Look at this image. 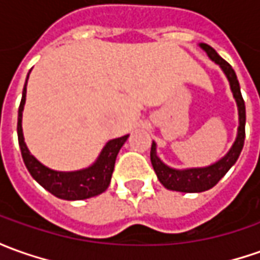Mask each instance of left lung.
Returning a JSON list of instances; mask_svg holds the SVG:
<instances>
[{"mask_svg": "<svg viewBox=\"0 0 260 260\" xmlns=\"http://www.w3.org/2000/svg\"><path fill=\"white\" fill-rule=\"evenodd\" d=\"M200 46L207 52L210 59H213L215 63L221 66L225 76L229 78V82H230L232 91H233V95H235L236 103H237V107H239V133H237V139H236L233 147L230 149V152L221 160H218L214 165L207 166V168H198V169L178 171V169H172V168L166 166L156 156V145L152 143L150 162H152V166H153L156 175H157V179L168 189L181 191V192H203V191L213 188L227 174V171L235 165L236 160L239 159L242 149H243V145H245L246 108L235 69L232 68V65L229 62H225L223 57H220L211 46L205 45V43H201Z\"/></svg>", "mask_w": 260, "mask_h": 260, "instance_id": "left-lung-1", "label": "left lung"}]
</instances>
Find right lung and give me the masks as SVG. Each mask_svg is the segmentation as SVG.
Listing matches in <instances>:
<instances>
[{
  "mask_svg": "<svg viewBox=\"0 0 260 260\" xmlns=\"http://www.w3.org/2000/svg\"><path fill=\"white\" fill-rule=\"evenodd\" d=\"M25 85H27V81H25ZM25 85L23 89L21 103L18 107L17 135H18V145H20L21 156L30 175L50 194L62 200H69V201L85 200V198H91V197L104 192L111 181L115 157L118 155V150L121 149V146L124 145L128 135L110 140L103 149L98 160L88 169L78 171V172L52 171L42 165L37 159L30 155L24 143L23 128H21V115H23V107L25 103Z\"/></svg>",
  "mask_w": 260,
  "mask_h": 260,
  "instance_id": "obj_1",
  "label": "right lung"
}]
</instances>
